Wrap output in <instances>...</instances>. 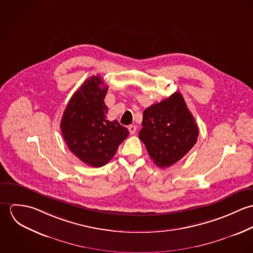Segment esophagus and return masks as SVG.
I'll list each match as a JSON object with an SVG mask.
<instances>
[{
  "label": "esophagus",
  "mask_w": 253,
  "mask_h": 253,
  "mask_svg": "<svg viewBox=\"0 0 253 253\" xmlns=\"http://www.w3.org/2000/svg\"><path fill=\"white\" fill-rule=\"evenodd\" d=\"M128 130H129V133H130V134H134L135 131H136V126H135L134 125H130V126H128Z\"/></svg>",
  "instance_id": "1"
}]
</instances>
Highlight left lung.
Returning a JSON list of instances; mask_svg holds the SVG:
<instances>
[{
	"mask_svg": "<svg viewBox=\"0 0 253 253\" xmlns=\"http://www.w3.org/2000/svg\"><path fill=\"white\" fill-rule=\"evenodd\" d=\"M198 136V125L178 91L145 110L138 133L150 158L162 169L181 160Z\"/></svg>",
	"mask_w": 253,
	"mask_h": 253,
	"instance_id": "8db88e82",
	"label": "left lung"
}]
</instances>
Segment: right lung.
I'll list each match as a JSON object with an SVG mask.
<instances>
[{
	"label": "right lung",
	"mask_w": 253,
	"mask_h": 253,
	"mask_svg": "<svg viewBox=\"0 0 253 253\" xmlns=\"http://www.w3.org/2000/svg\"><path fill=\"white\" fill-rule=\"evenodd\" d=\"M108 86L101 77L92 76L73 94L65 109L60 128L65 143L84 164L100 168L115 156L128 136V129L117 120L108 121L104 98Z\"/></svg>",
	"instance_id": "right-lung-1"
}]
</instances>
